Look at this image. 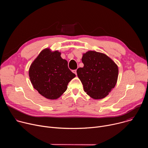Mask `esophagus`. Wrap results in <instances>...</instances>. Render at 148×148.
Masks as SVG:
<instances>
[{"instance_id":"1","label":"esophagus","mask_w":148,"mask_h":148,"mask_svg":"<svg viewBox=\"0 0 148 148\" xmlns=\"http://www.w3.org/2000/svg\"><path fill=\"white\" fill-rule=\"evenodd\" d=\"M73 72L77 75V70H73Z\"/></svg>"}]
</instances>
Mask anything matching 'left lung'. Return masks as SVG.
<instances>
[{"label":"left lung","mask_w":148,"mask_h":148,"mask_svg":"<svg viewBox=\"0 0 148 148\" xmlns=\"http://www.w3.org/2000/svg\"><path fill=\"white\" fill-rule=\"evenodd\" d=\"M82 68L77 70L84 91L90 97L100 99L107 96L115 87L118 76V68L106 54L94 51L83 54Z\"/></svg>","instance_id":"obj_1"}]
</instances>
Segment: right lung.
<instances>
[{
  "instance_id": "obj_1",
  "label": "right lung",
  "mask_w": 148,
  "mask_h": 148,
  "mask_svg": "<svg viewBox=\"0 0 148 148\" xmlns=\"http://www.w3.org/2000/svg\"><path fill=\"white\" fill-rule=\"evenodd\" d=\"M29 75L34 89L49 99L58 98L75 77L69 69L67 61L61 57V53L50 49L40 52L31 64Z\"/></svg>"
}]
</instances>
